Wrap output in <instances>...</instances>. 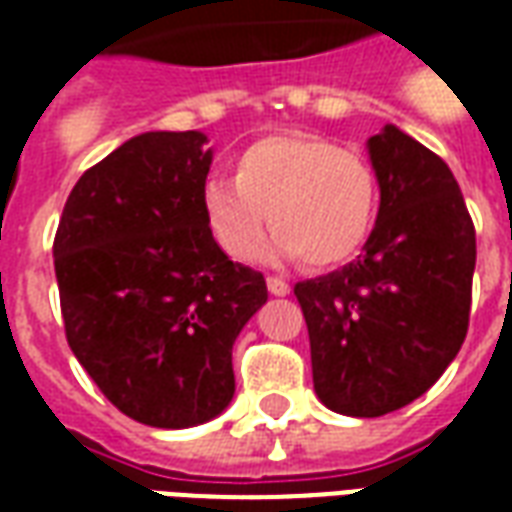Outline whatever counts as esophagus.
Here are the masks:
<instances>
[{
  "instance_id": "esophagus-1",
  "label": "esophagus",
  "mask_w": 512,
  "mask_h": 512,
  "mask_svg": "<svg viewBox=\"0 0 512 512\" xmlns=\"http://www.w3.org/2000/svg\"><path fill=\"white\" fill-rule=\"evenodd\" d=\"M266 285H268V293H271V296H288L290 293V285L282 277H268Z\"/></svg>"
}]
</instances>
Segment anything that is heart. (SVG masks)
Masks as SVG:
<instances>
[{
  "label": "heart",
  "mask_w": 512,
  "mask_h": 512,
  "mask_svg": "<svg viewBox=\"0 0 512 512\" xmlns=\"http://www.w3.org/2000/svg\"><path fill=\"white\" fill-rule=\"evenodd\" d=\"M208 230L233 260L263 249L268 216L274 260L301 257L310 268H334L359 255L378 213V178L365 153L318 134L260 136L233 158V180L202 189Z\"/></svg>",
  "instance_id": "b5f03b06"
}]
</instances>
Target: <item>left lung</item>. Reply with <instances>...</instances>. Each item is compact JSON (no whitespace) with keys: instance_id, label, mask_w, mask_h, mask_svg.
<instances>
[{"instance_id":"8db88e82","label":"left lung","mask_w":512,"mask_h":512,"mask_svg":"<svg viewBox=\"0 0 512 512\" xmlns=\"http://www.w3.org/2000/svg\"><path fill=\"white\" fill-rule=\"evenodd\" d=\"M381 205L365 255L293 293L326 408L381 417L425 395L461 351L477 260L450 167L400 128L367 139Z\"/></svg>"}]
</instances>
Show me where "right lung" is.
Wrapping results in <instances>:
<instances>
[{
	"instance_id": "right-lung-1",
	"label": "right lung",
	"mask_w": 512,
	"mask_h": 512,
	"mask_svg": "<svg viewBox=\"0 0 512 512\" xmlns=\"http://www.w3.org/2000/svg\"><path fill=\"white\" fill-rule=\"evenodd\" d=\"M200 131H147L84 172L54 235L65 337L106 400L150 428H194L235 395L233 343L266 279L213 241Z\"/></svg>"
}]
</instances>
